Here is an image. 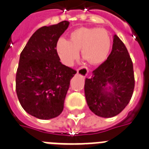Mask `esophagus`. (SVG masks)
Segmentation results:
<instances>
[{
  "label": "esophagus",
  "mask_w": 149,
  "mask_h": 149,
  "mask_svg": "<svg viewBox=\"0 0 149 149\" xmlns=\"http://www.w3.org/2000/svg\"><path fill=\"white\" fill-rule=\"evenodd\" d=\"M88 72H89V70H88V68L86 67V66H81L77 70V73L79 75H80L81 77H86L87 74H88Z\"/></svg>",
  "instance_id": "esophagus-1"
}]
</instances>
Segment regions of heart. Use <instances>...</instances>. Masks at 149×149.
I'll list each match as a JSON object with an SVG mask.
<instances>
[{"mask_svg":"<svg viewBox=\"0 0 149 149\" xmlns=\"http://www.w3.org/2000/svg\"><path fill=\"white\" fill-rule=\"evenodd\" d=\"M112 40L109 32L103 28L79 27L70 33L69 40H58L56 49L58 56L66 65H72L79 56L90 65H99L106 61L109 54Z\"/></svg>","mask_w":149,"mask_h":149,"instance_id":"heart-1","label":"heart"}]
</instances>
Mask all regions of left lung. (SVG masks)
<instances>
[{
	"mask_svg": "<svg viewBox=\"0 0 149 149\" xmlns=\"http://www.w3.org/2000/svg\"><path fill=\"white\" fill-rule=\"evenodd\" d=\"M135 87L133 64L123 42L114 35L111 54L85 80L87 105L96 116L110 118L129 104Z\"/></svg>",
	"mask_w": 149,
	"mask_h": 149,
	"instance_id": "obj_1",
	"label": "left lung"
}]
</instances>
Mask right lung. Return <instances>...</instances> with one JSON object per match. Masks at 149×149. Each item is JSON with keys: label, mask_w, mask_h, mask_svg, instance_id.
I'll use <instances>...</instances> for the list:
<instances>
[{"label": "right lung", "mask_w": 149, "mask_h": 149, "mask_svg": "<svg viewBox=\"0 0 149 149\" xmlns=\"http://www.w3.org/2000/svg\"><path fill=\"white\" fill-rule=\"evenodd\" d=\"M70 22L42 26L21 52L16 73V92L25 111L40 119L58 116L70 79L77 71L61 63L56 46Z\"/></svg>", "instance_id": "add662e5"}]
</instances>
